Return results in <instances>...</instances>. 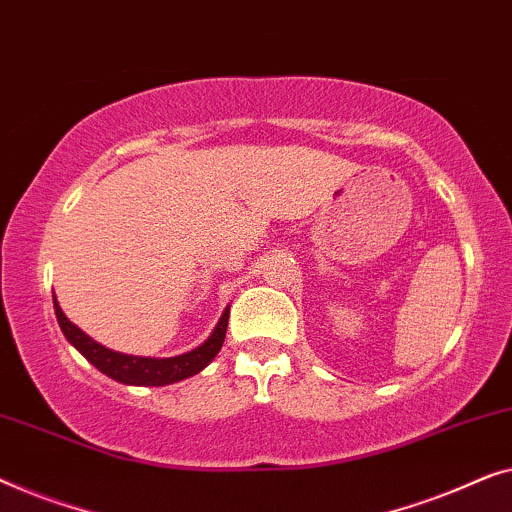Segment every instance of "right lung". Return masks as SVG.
Masks as SVG:
<instances>
[{
    "instance_id": "add662e5",
    "label": "right lung",
    "mask_w": 512,
    "mask_h": 512,
    "mask_svg": "<svg viewBox=\"0 0 512 512\" xmlns=\"http://www.w3.org/2000/svg\"><path fill=\"white\" fill-rule=\"evenodd\" d=\"M55 304V315L57 322H60L62 334L67 336V341L74 345V348L81 352V355L88 359L92 366H97L99 371L106 373V376L118 380V383L125 385H146V387H162L178 383V380H185L199 373L204 366L211 362V359L218 355L222 343H225L227 334V320H229V308H225L218 327L213 329V334L206 338L199 348H194L185 355L178 357H167V359H155V357H134V355H122V352H113L104 345L85 334V331L71 325L67 315L62 313L57 299Z\"/></svg>"
}]
</instances>
